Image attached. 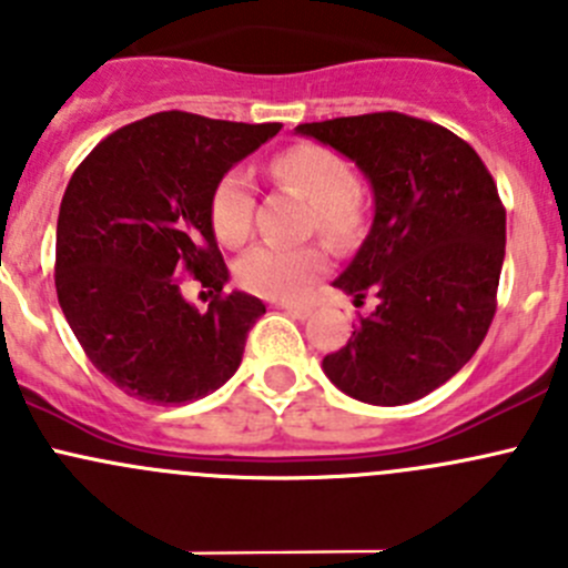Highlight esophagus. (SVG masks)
Listing matches in <instances>:
<instances>
[{
	"mask_svg": "<svg viewBox=\"0 0 568 568\" xmlns=\"http://www.w3.org/2000/svg\"><path fill=\"white\" fill-rule=\"evenodd\" d=\"M277 307H280V311L288 313V316H294V318H307L313 313V307L302 305V302H277Z\"/></svg>",
	"mask_w": 568,
	"mask_h": 568,
	"instance_id": "1",
	"label": "esophagus"
}]
</instances>
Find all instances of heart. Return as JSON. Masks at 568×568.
Returning <instances> with one entry per match:
<instances>
[{
	"instance_id": "1",
	"label": "heart",
	"mask_w": 568,
	"mask_h": 568,
	"mask_svg": "<svg viewBox=\"0 0 568 568\" xmlns=\"http://www.w3.org/2000/svg\"><path fill=\"white\" fill-rule=\"evenodd\" d=\"M272 175L288 183L311 200V227L332 244H352L363 231V203L357 194V178L352 164L329 148L316 142H300L272 159ZM255 186L247 170H231L216 181L211 192L209 216L222 244H242L250 236ZM329 263L321 244L305 247H277L257 244L239 261V283L268 300H296Z\"/></svg>"
}]
</instances>
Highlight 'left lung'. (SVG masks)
I'll use <instances>...</instances> for the list:
<instances>
[{
	"label": "left lung",
	"instance_id": "1",
	"mask_svg": "<svg viewBox=\"0 0 568 568\" xmlns=\"http://www.w3.org/2000/svg\"><path fill=\"white\" fill-rule=\"evenodd\" d=\"M296 131L352 159L374 225L335 288L379 305L326 354L332 385L376 406L423 398L469 363L497 311L506 209L478 153L428 120L374 112Z\"/></svg>",
	"mask_w": 568,
	"mask_h": 568
}]
</instances>
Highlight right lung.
<instances>
[{
    "label": "right lung",
    "mask_w": 568,
    "mask_h": 568,
    "mask_svg": "<svg viewBox=\"0 0 568 568\" xmlns=\"http://www.w3.org/2000/svg\"><path fill=\"white\" fill-rule=\"evenodd\" d=\"M280 129L159 112L112 131L68 181L57 300L90 363L125 395L189 404L242 365L266 305L222 291L227 266L209 203L216 181ZM183 273L215 291L205 314L180 296Z\"/></svg>",
    "instance_id": "add662e5"
}]
</instances>
